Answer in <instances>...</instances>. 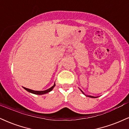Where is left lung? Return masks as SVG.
<instances>
[{
	"mask_svg": "<svg viewBox=\"0 0 129 129\" xmlns=\"http://www.w3.org/2000/svg\"><path fill=\"white\" fill-rule=\"evenodd\" d=\"M81 91L82 92V93H84L83 91H82V90H81ZM88 96L90 97V98H96V97H94V96Z\"/></svg>",
	"mask_w": 129,
	"mask_h": 129,
	"instance_id": "left-lung-1",
	"label": "left lung"
}]
</instances>
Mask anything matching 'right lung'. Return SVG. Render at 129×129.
Segmentation results:
<instances>
[{"label":"right lung","mask_w":129,"mask_h":129,"mask_svg":"<svg viewBox=\"0 0 129 129\" xmlns=\"http://www.w3.org/2000/svg\"><path fill=\"white\" fill-rule=\"evenodd\" d=\"M55 84H54V85L52 87H51L49 89H48L47 90H45V91H35V90H31V89H29V88H25V87H24V88L25 89V90H27V91L30 92V93H33L35 94H39V95H41V94H46L47 93H48V92H50L51 91V90L53 89L54 87H55Z\"/></svg>","instance_id":"right-lung-1"}]
</instances>
